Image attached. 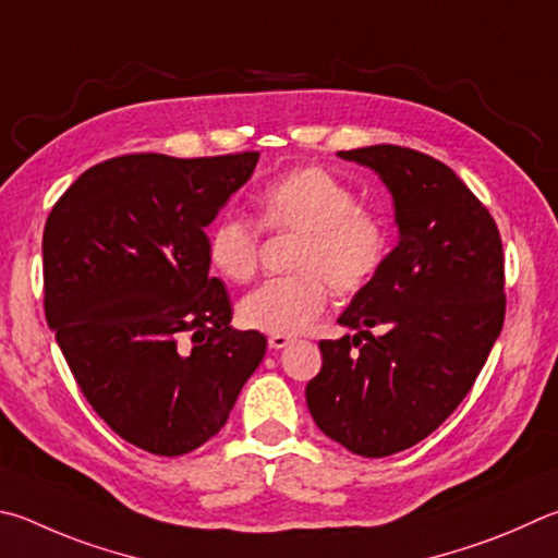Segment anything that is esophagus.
Listing matches in <instances>:
<instances>
[{
  "instance_id": "34e87169",
  "label": "esophagus",
  "mask_w": 558,
  "mask_h": 558,
  "mask_svg": "<svg viewBox=\"0 0 558 558\" xmlns=\"http://www.w3.org/2000/svg\"><path fill=\"white\" fill-rule=\"evenodd\" d=\"M292 341H295V339L286 337V333H270V337H268V347H270V349H286V347H290Z\"/></svg>"
}]
</instances>
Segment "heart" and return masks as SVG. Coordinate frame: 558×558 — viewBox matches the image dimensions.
<instances>
[{
  "label": "heart",
  "mask_w": 558,
  "mask_h": 558,
  "mask_svg": "<svg viewBox=\"0 0 558 558\" xmlns=\"http://www.w3.org/2000/svg\"><path fill=\"white\" fill-rule=\"evenodd\" d=\"M260 227L298 234L290 276L260 282L239 302V319L266 333H300L327 307L329 288L351 295L378 276L390 234L378 211L359 205L356 190L324 168H298L258 195ZM260 231L225 215L207 234V258L219 276L244 282L258 266Z\"/></svg>",
  "instance_id": "obj_1"
}]
</instances>
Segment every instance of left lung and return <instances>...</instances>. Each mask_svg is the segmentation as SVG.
<instances>
[{
    "mask_svg": "<svg viewBox=\"0 0 558 558\" xmlns=\"http://www.w3.org/2000/svg\"><path fill=\"white\" fill-rule=\"evenodd\" d=\"M339 158L385 182L400 241L341 312L356 333L319 341L322 371L305 398L329 439L380 459L429 437L473 388L505 322L502 241L441 160L390 144Z\"/></svg>",
    "mask_w": 558,
    "mask_h": 558,
    "instance_id": "left-lung-1",
    "label": "left lung"
}]
</instances>
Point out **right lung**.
Returning a JSON list of instances; mask_svg holds the SVG:
<instances>
[{
    "label": "right lung",
    "instance_id": "right-lung-1",
    "mask_svg": "<svg viewBox=\"0 0 558 558\" xmlns=\"http://www.w3.org/2000/svg\"><path fill=\"white\" fill-rule=\"evenodd\" d=\"M256 163V150L109 158L46 219L48 327L93 410L148 453L215 437L266 356L260 331L231 327L205 234Z\"/></svg>",
    "mask_w": 558,
    "mask_h": 558
}]
</instances>
